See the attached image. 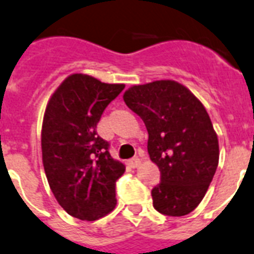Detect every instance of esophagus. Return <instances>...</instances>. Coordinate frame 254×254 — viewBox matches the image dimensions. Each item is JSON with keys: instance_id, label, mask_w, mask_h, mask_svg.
I'll list each match as a JSON object with an SVG mask.
<instances>
[{"instance_id": "esophagus-1", "label": "esophagus", "mask_w": 254, "mask_h": 254, "mask_svg": "<svg viewBox=\"0 0 254 254\" xmlns=\"http://www.w3.org/2000/svg\"><path fill=\"white\" fill-rule=\"evenodd\" d=\"M127 164L131 167V168H138L141 166V159L139 158H133V159L127 160Z\"/></svg>"}]
</instances>
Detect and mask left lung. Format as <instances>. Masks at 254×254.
Returning <instances> with one entry per match:
<instances>
[{
	"label": "left lung",
	"mask_w": 254,
	"mask_h": 254,
	"mask_svg": "<svg viewBox=\"0 0 254 254\" xmlns=\"http://www.w3.org/2000/svg\"><path fill=\"white\" fill-rule=\"evenodd\" d=\"M123 98L145 123L148 155L159 167L152 205L164 215L191 213L205 197L219 162L209 113L185 86L171 79L131 86Z\"/></svg>",
	"instance_id": "1"
}]
</instances>
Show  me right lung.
Returning <instances> with one entry per match:
<instances>
[{
  "instance_id": "obj_1",
  "label": "right lung",
  "mask_w": 254,
  "mask_h": 254,
  "mask_svg": "<svg viewBox=\"0 0 254 254\" xmlns=\"http://www.w3.org/2000/svg\"><path fill=\"white\" fill-rule=\"evenodd\" d=\"M125 84L71 74L49 99L41 127L43 166L51 190L69 215L96 220L116 207L125 166L96 133L100 117Z\"/></svg>"
}]
</instances>
